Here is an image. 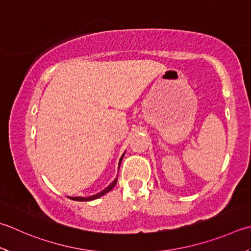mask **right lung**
Listing matches in <instances>:
<instances>
[{
    "mask_svg": "<svg viewBox=\"0 0 251 251\" xmlns=\"http://www.w3.org/2000/svg\"><path fill=\"white\" fill-rule=\"evenodd\" d=\"M123 158H124V154H123V155L121 156V159H120V165H121V162H122ZM119 169H120V168H119ZM116 183H117V177L115 178V180L113 181L112 184H110V186H107V187H106L104 190H102L101 193H99V194L91 196V197H87V198H83V197H70V198H71L72 200H76V201H90V200H93V199H97V198L101 197V196L105 195L106 193H109V191H110V190H112V189H113V187H114V186L116 185Z\"/></svg>",
    "mask_w": 251,
    "mask_h": 251,
    "instance_id": "add662e5",
    "label": "right lung"
}]
</instances>
